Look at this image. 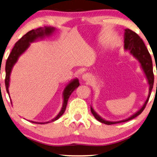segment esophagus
<instances>
[{
  "mask_svg": "<svg viewBox=\"0 0 157 157\" xmlns=\"http://www.w3.org/2000/svg\"><path fill=\"white\" fill-rule=\"evenodd\" d=\"M82 79L83 81H86V82H90L91 81V76L89 73H86L82 75Z\"/></svg>",
  "mask_w": 157,
  "mask_h": 157,
  "instance_id": "34e87169",
  "label": "esophagus"
}]
</instances>
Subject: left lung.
<instances>
[{
  "label": "left lung",
  "instance_id": "8db88e82",
  "mask_svg": "<svg viewBox=\"0 0 157 157\" xmlns=\"http://www.w3.org/2000/svg\"><path fill=\"white\" fill-rule=\"evenodd\" d=\"M124 51H128L131 55L133 56L134 59H136L139 61L140 64V67L142 70L149 84V94H148L147 100L144 103L143 106L139 109L136 112H135L134 114H132L127 119L121 120V121H111L106 120L98 115L92 106H91V111L93 113L96 119H97L101 123H104L107 125H111V124L122 123V122H126L134 119L137 116H139L145 109L147 104L149 101V98L151 95L152 88L154 85V74H153V64H152L151 57L150 56L149 51H148L147 47H146L142 39L139 37L138 34H136L135 32L132 31V30L126 29H124Z\"/></svg>",
  "mask_w": 157,
  "mask_h": 157
}]
</instances>
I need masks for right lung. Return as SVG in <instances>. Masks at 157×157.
Returning <instances> with one entry per match:
<instances>
[{
  "instance_id": "obj_1",
  "label": "right lung",
  "mask_w": 157,
  "mask_h": 157,
  "mask_svg": "<svg viewBox=\"0 0 157 157\" xmlns=\"http://www.w3.org/2000/svg\"><path fill=\"white\" fill-rule=\"evenodd\" d=\"M57 29L54 27L51 26H44V28H38V29L36 30H31L28 32L26 34H25L22 38H21L18 41L16 42L13 48L11 53H10L9 56H8L7 61H6V79H5V84L6 88V91L10 96L9 93V86H10V74H11L13 68L15 66V64L17 63L19 57L21 55H23L25 51L28 50L31 46V44L34 42L38 41V40H43L46 37H49V36H52L53 33H54ZM80 85L79 83V81L77 78H75L70 81L66 85L65 88H64L63 91V104H62V107L61 111L56 116V117L51 119V121H46V122H36L31 121V122L35 124H48L50 122L55 121L59 119L62 115L63 114L64 111L66 110V105H67L68 100L71 94L74 91V90L78 88V86ZM10 99V102L11 101V98Z\"/></svg>"
}]
</instances>
